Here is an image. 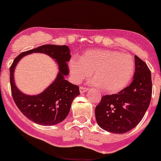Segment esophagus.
Listing matches in <instances>:
<instances>
[{"instance_id": "34e87169", "label": "esophagus", "mask_w": 161, "mask_h": 161, "mask_svg": "<svg viewBox=\"0 0 161 161\" xmlns=\"http://www.w3.org/2000/svg\"><path fill=\"white\" fill-rule=\"evenodd\" d=\"M88 90V88H85V87H80V93H84V92H87Z\"/></svg>"}]
</instances>
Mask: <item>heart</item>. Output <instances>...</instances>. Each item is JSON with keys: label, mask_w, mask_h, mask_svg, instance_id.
Returning a JSON list of instances; mask_svg holds the SVG:
<instances>
[{"label": "heart", "mask_w": 161, "mask_h": 161, "mask_svg": "<svg viewBox=\"0 0 161 161\" xmlns=\"http://www.w3.org/2000/svg\"><path fill=\"white\" fill-rule=\"evenodd\" d=\"M76 83L88 79L93 73L94 85L106 93H116L129 85L135 73V61L129 54L108 49L85 52L80 59L69 63Z\"/></svg>", "instance_id": "1"}]
</instances>
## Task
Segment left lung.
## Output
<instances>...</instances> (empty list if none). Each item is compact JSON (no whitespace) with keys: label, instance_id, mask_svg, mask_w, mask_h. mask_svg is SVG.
I'll list each match as a JSON object with an SVG mask.
<instances>
[{"label":"left lung","instance_id":"1","mask_svg":"<svg viewBox=\"0 0 161 161\" xmlns=\"http://www.w3.org/2000/svg\"><path fill=\"white\" fill-rule=\"evenodd\" d=\"M133 80L113 95L103 96L95 108L97 124L101 129L121 134L134 129L144 117L152 98L151 72L144 60L135 56Z\"/></svg>","mask_w":161,"mask_h":161}]
</instances>
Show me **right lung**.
Segmentation results:
<instances>
[{
	"mask_svg": "<svg viewBox=\"0 0 161 161\" xmlns=\"http://www.w3.org/2000/svg\"><path fill=\"white\" fill-rule=\"evenodd\" d=\"M32 52L48 55L56 60L59 73L55 80L41 94L34 96L24 94L16 88L13 73L19 60ZM70 51L66 45H45L19 54L10 67V85L13 101L20 111L28 119L41 125H53L62 122L69 115L71 104L80 95L79 86L64 79L69 73L67 62L70 60Z\"/></svg>",
	"mask_w": 161,
	"mask_h": 161,
	"instance_id": "obj_1",
	"label": "right lung"
}]
</instances>
